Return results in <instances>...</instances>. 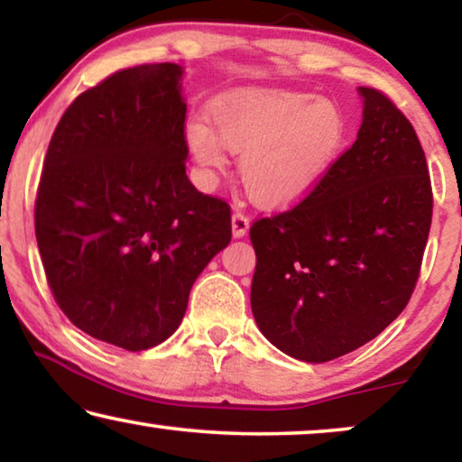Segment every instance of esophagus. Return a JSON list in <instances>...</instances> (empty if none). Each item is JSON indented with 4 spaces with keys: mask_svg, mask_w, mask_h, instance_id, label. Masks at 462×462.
<instances>
[{
    "mask_svg": "<svg viewBox=\"0 0 462 462\" xmlns=\"http://www.w3.org/2000/svg\"><path fill=\"white\" fill-rule=\"evenodd\" d=\"M231 229H233V237H244L250 229V218L245 217L244 212H233L231 217Z\"/></svg>",
    "mask_w": 462,
    "mask_h": 462,
    "instance_id": "34e87169",
    "label": "esophagus"
}]
</instances>
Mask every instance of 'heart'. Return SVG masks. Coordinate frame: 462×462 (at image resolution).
I'll use <instances>...</instances> for the list:
<instances>
[{
	"mask_svg": "<svg viewBox=\"0 0 462 462\" xmlns=\"http://www.w3.org/2000/svg\"><path fill=\"white\" fill-rule=\"evenodd\" d=\"M210 125L191 117L185 143L206 174L239 157V176L263 206H290L318 189L346 143V116L330 98L302 90H239L208 109Z\"/></svg>",
	"mask_w": 462,
	"mask_h": 462,
	"instance_id": "1",
	"label": "heart"
}]
</instances>
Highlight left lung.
Returning a JSON list of instances; mask_svg holds the SVG:
<instances>
[{"instance_id":"8db88e82","label":"left lung","mask_w":462,"mask_h":462,"mask_svg":"<svg viewBox=\"0 0 462 462\" xmlns=\"http://www.w3.org/2000/svg\"><path fill=\"white\" fill-rule=\"evenodd\" d=\"M357 141L292 210L252 225L250 305L286 356L324 364L378 337L419 280L433 198L412 124L372 88Z\"/></svg>"}]
</instances>
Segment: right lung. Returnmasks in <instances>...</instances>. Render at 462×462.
<instances>
[{
	"label": "right lung",
	"mask_w": 462,
	"mask_h": 462,
	"mask_svg": "<svg viewBox=\"0 0 462 462\" xmlns=\"http://www.w3.org/2000/svg\"><path fill=\"white\" fill-rule=\"evenodd\" d=\"M185 69L113 73L73 100L50 141L35 237L73 326L125 351L172 337L206 264L231 242V210L185 172Z\"/></svg>",
	"instance_id": "right-lung-1"
}]
</instances>
